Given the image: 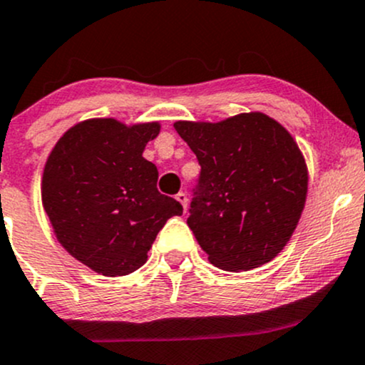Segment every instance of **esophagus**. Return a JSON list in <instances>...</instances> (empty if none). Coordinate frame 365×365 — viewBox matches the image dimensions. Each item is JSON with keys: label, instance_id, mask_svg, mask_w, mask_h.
Returning <instances> with one entry per match:
<instances>
[{"label": "esophagus", "instance_id": "esophagus-1", "mask_svg": "<svg viewBox=\"0 0 365 365\" xmlns=\"http://www.w3.org/2000/svg\"><path fill=\"white\" fill-rule=\"evenodd\" d=\"M175 198H178V202H181V205L184 207V210H186V207H187V197H186V193H182V191H179V193L175 195Z\"/></svg>", "mask_w": 365, "mask_h": 365}]
</instances>
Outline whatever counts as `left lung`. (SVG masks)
<instances>
[{"label":"left lung","mask_w":365,"mask_h":365,"mask_svg":"<svg viewBox=\"0 0 365 365\" xmlns=\"http://www.w3.org/2000/svg\"><path fill=\"white\" fill-rule=\"evenodd\" d=\"M174 127L202 167L187 226L209 261L226 272L272 261L307 202L308 168L292 135L264 113Z\"/></svg>","instance_id":"8db88e82"}]
</instances>
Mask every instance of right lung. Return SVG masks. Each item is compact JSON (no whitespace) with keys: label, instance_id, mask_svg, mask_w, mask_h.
I'll return each instance as SVG.
<instances>
[{"label":"right lung","instance_id":"right-lung-1","mask_svg":"<svg viewBox=\"0 0 365 365\" xmlns=\"http://www.w3.org/2000/svg\"><path fill=\"white\" fill-rule=\"evenodd\" d=\"M158 134V121L85 120L57 140L45 163L41 200L57 240L104 277L140 268L167 219L182 214L178 200L160 193L156 165L143 156Z\"/></svg>","mask_w":365,"mask_h":365}]
</instances>
